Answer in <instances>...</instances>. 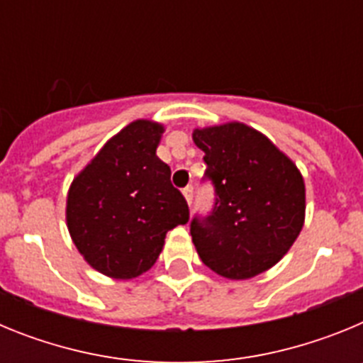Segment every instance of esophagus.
Here are the masks:
<instances>
[{
  "label": "esophagus",
  "mask_w": 363,
  "mask_h": 363,
  "mask_svg": "<svg viewBox=\"0 0 363 363\" xmlns=\"http://www.w3.org/2000/svg\"><path fill=\"white\" fill-rule=\"evenodd\" d=\"M184 196H185V200H187V203L191 205L192 203V187L191 185L184 189Z\"/></svg>",
  "instance_id": "34e87169"
}]
</instances>
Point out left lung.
Instances as JSON below:
<instances>
[{
	"instance_id": "obj_1",
	"label": "left lung",
	"mask_w": 363,
	"mask_h": 363,
	"mask_svg": "<svg viewBox=\"0 0 363 363\" xmlns=\"http://www.w3.org/2000/svg\"><path fill=\"white\" fill-rule=\"evenodd\" d=\"M214 184L211 216L191 223L201 262L229 280L277 265L306 221V184L296 163L265 134L240 121L192 130Z\"/></svg>"
}]
</instances>
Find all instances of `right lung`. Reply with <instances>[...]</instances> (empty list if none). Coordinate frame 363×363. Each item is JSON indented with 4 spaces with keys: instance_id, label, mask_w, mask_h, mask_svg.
<instances>
[{
    "instance_id": "add662e5",
    "label": "right lung",
    "mask_w": 363,
    "mask_h": 363,
    "mask_svg": "<svg viewBox=\"0 0 363 363\" xmlns=\"http://www.w3.org/2000/svg\"><path fill=\"white\" fill-rule=\"evenodd\" d=\"M162 123L136 120L108 140L72 179L67 229L86 264L114 280L149 271L165 234L189 221L171 167L156 156Z\"/></svg>"
}]
</instances>
